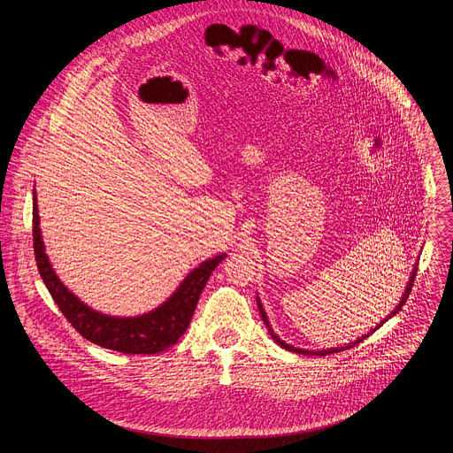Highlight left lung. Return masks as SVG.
I'll return each mask as SVG.
<instances>
[{
    "label": "left lung",
    "instance_id": "left-lung-1",
    "mask_svg": "<svg viewBox=\"0 0 453 453\" xmlns=\"http://www.w3.org/2000/svg\"><path fill=\"white\" fill-rule=\"evenodd\" d=\"M416 273H418V267H414V271H412V274H411V280H409V283H407V287H405V292H403V296H402V299H400V303H398V306L387 315L383 320H380L378 325H376V328L374 330H371L369 334H365V335H362L360 339H357L355 342H349V344H346V346H341V348H330V349H320V351H310V349H301V348H294V346H290V344H287L285 341H281L276 334H274V330L271 328V322H269V317H267V313H265V310H264V304H262V301H260V297L256 296V301H257V308H260V313H262V319H264V322H265V326H267V330H269V334H271V337L274 339V342L276 344H280L283 349H287V351H292V353H299V355H319V357H325V355H332V353H339V351H342V349H349V348H353V346H357L358 342H362L365 337H369L372 332H376L385 320H389L393 315H396L400 310H402V306L405 304V301H407V297H409V294H411V290H412V283H414V278H416Z\"/></svg>",
    "mask_w": 453,
    "mask_h": 453
}]
</instances>
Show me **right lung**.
Masks as SVG:
<instances>
[{"label":"right lung","mask_w":453,"mask_h":453,"mask_svg":"<svg viewBox=\"0 0 453 453\" xmlns=\"http://www.w3.org/2000/svg\"><path fill=\"white\" fill-rule=\"evenodd\" d=\"M32 217L37 269L58 310L89 342L127 355H154L173 346L189 326L191 315L196 311L197 301L211 273L227 256L222 252L193 269L177 287V290L163 304L150 310L149 313L136 317H114L100 313L82 303L72 290H68V287L58 280L51 269L41 236L35 189Z\"/></svg>","instance_id":"right-lung-1"}]
</instances>
